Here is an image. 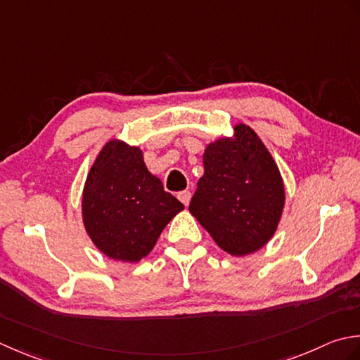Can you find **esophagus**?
Wrapping results in <instances>:
<instances>
[{"instance_id":"esophagus-1","label":"esophagus","mask_w":360,"mask_h":360,"mask_svg":"<svg viewBox=\"0 0 360 360\" xmlns=\"http://www.w3.org/2000/svg\"><path fill=\"white\" fill-rule=\"evenodd\" d=\"M191 191H181V193H179L177 194V197H179V200L185 205V207H188V203H189V200H191Z\"/></svg>"}]
</instances>
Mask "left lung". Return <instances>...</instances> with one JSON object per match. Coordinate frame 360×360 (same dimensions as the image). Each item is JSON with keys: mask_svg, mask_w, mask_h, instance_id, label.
<instances>
[{"mask_svg": "<svg viewBox=\"0 0 360 360\" xmlns=\"http://www.w3.org/2000/svg\"><path fill=\"white\" fill-rule=\"evenodd\" d=\"M203 175L189 203L216 244L247 256L267 244L281 221L285 189L281 172L258 134L244 122L203 152Z\"/></svg>", "mask_w": 360, "mask_h": 360, "instance_id": "left-lung-1", "label": "left lung"}]
</instances>
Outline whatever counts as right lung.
<instances>
[{"instance_id": "add662e5", "label": "right lung", "mask_w": 360, "mask_h": 360, "mask_svg": "<svg viewBox=\"0 0 360 360\" xmlns=\"http://www.w3.org/2000/svg\"><path fill=\"white\" fill-rule=\"evenodd\" d=\"M183 208L148 169L138 146L120 138L102 146L82 191L84 229L102 255L121 262L141 261Z\"/></svg>"}]
</instances>
